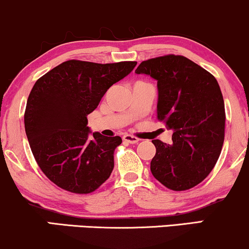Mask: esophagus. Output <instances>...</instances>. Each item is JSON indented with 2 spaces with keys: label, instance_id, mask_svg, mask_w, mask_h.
Listing matches in <instances>:
<instances>
[{
  "label": "esophagus",
  "instance_id": "obj_1",
  "mask_svg": "<svg viewBox=\"0 0 249 249\" xmlns=\"http://www.w3.org/2000/svg\"><path fill=\"white\" fill-rule=\"evenodd\" d=\"M124 141L127 142V143H130V144H135V143H137L140 141L139 139L135 136H131V135H124Z\"/></svg>",
  "mask_w": 249,
  "mask_h": 249
}]
</instances>
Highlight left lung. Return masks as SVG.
Instances as JSON below:
<instances>
[{"instance_id": "8db88e82", "label": "left lung", "mask_w": 249, "mask_h": 249, "mask_svg": "<svg viewBox=\"0 0 249 249\" xmlns=\"http://www.w3.org/2000/svg\"><path fill=\"white\" fill-rule=\"evenodd\" d=\"M135 73L157 80V119L174 130L170 144L153 140L151 174L174 191L194 188L209 176L223 148L226 115L217 79L175 54L142 61Z\"/></svg>"}]
</instances>
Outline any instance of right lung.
Masks as SVG:
<instances>
[{"instance_id": "right-lung-1", "label": "right lung", "mask_w": 249, "mask_h": 249, "mask_svg": "<svg viewBox=\"0 0 249 249\" xmlns=\"http://www.w3.org/2000/svg\"><path fill=\"white\" fill-rule=\"evenodd\" d=\"M136 64L67 60L34 85L24 113L26 137L38 166L57 186L86 195L109 178L114 150L122 140L90 135L87 115Z\"/></svg>"}]
</instances>
